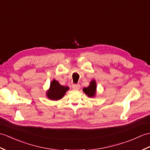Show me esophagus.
Masks as SVG:
<instances>
[{
	"mask_svg": "<svg viewBox=\"0 0 150 150\" xmlns=\"http://www.w3.org/2000/svg\"><path fill=\"white\" fill-rule=\"evenodd\" d=\"M80 87H81V86L79 84H75V83H74V84L72 85V88L74 89H79Z\"/></svg>",
	"mask_w": 150,
	"mask_h": 150,
	"instance_id": "esophagus-1",
	"label": "esophagus"
}]
</instances>
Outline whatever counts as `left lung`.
<instances>
[{"label": "left lung", "mask_w": 150, "mask_h": 150, "mask_svg": "<svg viewBox=\"0 0 150 150\" xmlns=\"http://www.w3.org/2000/svg\"><path fill=\"white\" fill-rule=\"evenodd\" d=\"M83 91L85 93L86 95H88L90 98L95 96L96 91V82L95 80H93L90 82V84L87 88L83 89Z\"/></svg>", "instance_id": "1"}]
</instances>
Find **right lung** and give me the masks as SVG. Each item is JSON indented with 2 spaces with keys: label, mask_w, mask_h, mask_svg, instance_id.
Here are the masks:
<instances>
[{
  "label": "right lung",
  "mask_w": 150,
  "mask_h": 150,
  "mask_svg": "<svg viewBox=\"0 0 150 150\" xmlns=\"http://www.w3.org/2000/svg\"><path fill=\"white\" fill-rule=\"evenodd\" d=\"M68 89V86H61L58 81L54 79L50 82V88L47 92V96L52 100H59L64 96Z\"/></svg>",
  "instance_id": "add662e5"
}]
</instances>
